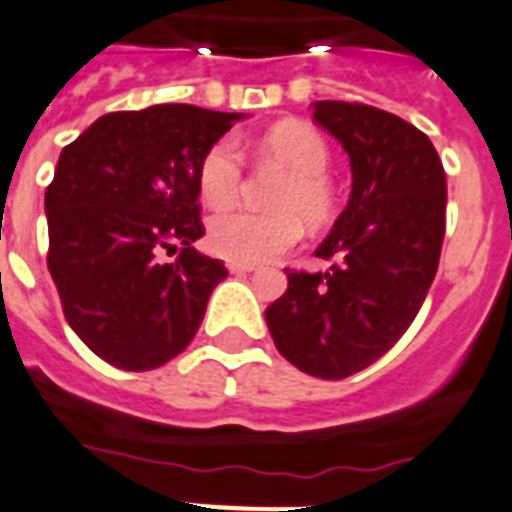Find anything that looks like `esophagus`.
<instances>
[{
	"instance_id": "obj_1",
	"label": "esophagus",
	"mask_w": 512,
	"mask_h": 512,
	"mask_svg": "<svg viewBox=\"0 0 512 512\" xmlns=\"http://www.w3.org/2000/svg\"><path fill=\"white\" fill-rule=\"evenodd\" d=\"M227 269H230L232 274H246V272H253L256 266H253V264H240V261H227Z\"/></svg>"
}]
</instances>
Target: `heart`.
Returning a JSON list of instances; mask_svg holds the SVG:
<instances>
[{"instance_id":"heart-1","label":"heart","mask_w":512,"mask_h":512,"mask_svg":"<svg viewBox=\"0 0 512 512\" xmlns=\"http://www.w3.org/2000/svg\"><path fill=\"white\" fill-rule=\"evenodd\" d=\"M261 154L290 172L274 196L277 211L225 209L209 219V248L222 259L240 264H264L287 253L303 238L308 225H324L332 214L335 196L324 177L329 146L316 130L285 122L261 138ZM243 185V154L232 138H219L198 164V193L211 209L232 204Z\"/></svg>"}]
</instances>
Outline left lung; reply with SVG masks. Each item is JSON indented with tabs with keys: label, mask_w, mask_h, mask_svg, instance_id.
Returning <instances> with one entry per match:
<instances>
[{
	"label": "left lung",
	"mask_w": 512,
	"mask_h": 512,
	"mask_svg": "<svg viewBox=\"0 0 512 512\" xmlns=\"http://www.w3.org/2000/svg\"><path fill=\"white\" fill-rule=\"evenodd\" d=\"M314 120L348 151L353 190L316 248L332 266L287 269L266 324L293 366L345 379L382 358L416 319L439 266L447 180L432 141L398 114L316 101Z\"/></svg>",
	"instance_id": "obj_1"
}]
</instances>
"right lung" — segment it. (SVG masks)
Wrapping results in <instances>:
<instances>
[{
    "label": "right lung",
    "instance_id": "obj_1",
    "mask_svg": "<svg viewBox=\"0 0 512 512\" xmlns=\"http://www.w3.org/2000/svg\"><path fill=\"white\" fill-rule=\"evenodd\" d=\"M243 120L190 104L104 114L62 149L46 188L49 272L75 335L125 371H149L188 348L222 261L201 235L198 164ZM178 251L164 265L162 252Z\"/></svg>",
    "mask_w": 512,
    "mask_h": 512
}]
</instances>
